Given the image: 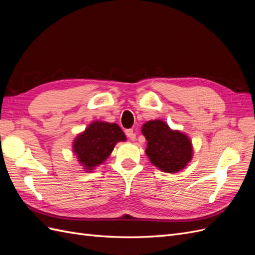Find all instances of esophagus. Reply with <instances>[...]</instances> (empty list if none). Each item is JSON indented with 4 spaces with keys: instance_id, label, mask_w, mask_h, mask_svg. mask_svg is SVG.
Segmentation results:
<instances>
[{
    "instance_id": "1",
    "label": "esophagus",
    "mask_w": 255,
    "mask_h": 255,
    "mask_svg": "<svg viewBox=\"0 0 255 255\" xmlns=\"http://www.w3.org/2000/svg\"><path fill=\"white\" fill-rule=\"evenodd\" d=\"M125 132H126L127 137H128L130 140H135V139H136V135H135L134 130H133L132 128H128V129L125 130Z\"/></svg>"
}]
</instances>
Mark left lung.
<instances>
[{"label": "left lung", "mask_w": 255, "mask_h": 255, "mask_svg": "<svg viewBox=\"0 0 255 255\" xmlns=\"http://www.w3.org/2000/svg\"><path fill=\"white\" fill-rule=\"evenodd\" d=\"M142 134L148 140L146 155L160 170L177 172L191 159L192 149L188 137L177 130H171L165 122L148 121L142 127Z\"/></svg>", "instance_id": "obj_1"}]
</instances>
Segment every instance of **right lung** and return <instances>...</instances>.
Wrapping results in <instances>:
<instances>
[{"mask_svg": "<svg viewBox=\"0 0 255 255\" xmlns=\"http://www.w3.org/2000/svg\"><path fill=\"white\" fill-rule=\"evenodd\" d=\"M126 140V135L116 123L94 122L76 138L73 151L86 170H92L111 155L115 144Z\"/></svg>", "mask_w": 255, "mask_h": 255, "instance_id": "1", "label": "right lung"}]
</instances>
